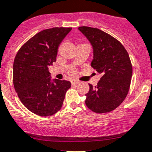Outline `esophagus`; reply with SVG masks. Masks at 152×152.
Segmentation results:
<instances>
[{"mask_svg":"<svg viewBox=\"0 0 152 152\" xmlns=\"http://www.w3.org/2000/svg\"><path fill=\"white\" fill-rule=\"evenodd\" d=\"M79 83V81H76V80H72L71 81V84L73 85H77V84Z\"/></svg>","mask_w":152,"mask_h":152,"instance_id":"34e87169","label":"esophagus"}]
</instances>
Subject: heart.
<instances>
[{
  "mask_svg": "<svg viewBox=\"0 0 152 152\" xmlns=\"http://www.w3.org/2000/svg\"><path fill=\"white\" fill-rule=\"evenodd\" d=\"M76 74H77V71L75 69H71V71H69V75H71V76H75Z\"/></svg>",
  "mask_w": 152,
  "mask_h": 152,
  "instance_id": "heart-1",
  "label": "heart"
}]
</instances>
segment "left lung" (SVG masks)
<instances>
[{
	"label": "left lung",
	"instance_id": "1",
	"mask_svg": "<svg viewBox=\"0 0 152 152\" xmlns=\"http://www.w3.org/2000/svg\"><path fill=\"white\" fill-rule=\"evenodd\" d=\"M78 29L93 47L91 67L102 75L96 86L89 84L85 104L96 113L111 112L124 102L130 89L133 69L128 53L120 41L99 28L81 26Z\"/></svg>",
	"mask_w": 152,
	"mask_h": 152
}]
</instances>
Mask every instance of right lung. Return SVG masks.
Instances as JSON below:
<instances>
[{
	"instance_id": "add662e5",
	"label": "right lung",
	"mask_w": 152,
	"mask_h": 152,
	"mask_svg": "<svg viewBox=\"0 0 152 152\" xmlns=\"http://www.w3.org/2000/svg\"><path fill=\"white\" fill-rule=\"evenodd\" d=\"M71 28L42 30L18 51L13 64V83L20 101L29 111L50 116L62 107L70 81H51L49 66L56 61L57 49Z\"/></svg>"
}]
</instances>
